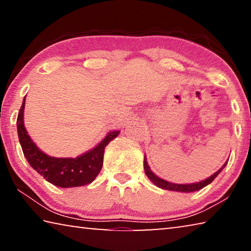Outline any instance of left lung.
Segmentation results:
<instances>
[{
  "mask_svg": "<svg viewBox=\"0 0 251 251\" xmlns=\"http://www.w3.org/2000/svg\"><path fill=\"white\" fill-rule=\"evenodd\" d=\"M227 163H228V160L223 165L222 168L218 169V171L216 172L214 175H211L210 177H208L207 179L201 180V181H199V182H194V184H174V182H169L167 180L161 179V178H159L158 176H156L155 174L151 171V168H150V166H148V164H147L146 156H145V158H144V169H145V174L147 175V177L150 178L152 184H155L157 187H159V188L167 189V190H173V192L193 193V192H196V190H199V189L203 188V187H206L207 185H209L210 182L219 175L220 172H222L223 169L226 167Z\"/></svg>",
  "mask_w": 251,
  "mask_h": 251,
  "instance_id": "1",
  "label": "left lung"
}]
</instances>
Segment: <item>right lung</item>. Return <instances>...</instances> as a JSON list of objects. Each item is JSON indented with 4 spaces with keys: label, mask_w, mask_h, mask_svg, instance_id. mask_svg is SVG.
I'll list each match as a JSON object with an SVG mask.
<instances>
[{
    "label": "right lung",
    "mask_w": 251,
    "mask_h": 251,
    "mask_svg": "<svg viewBox=\"0 0 251 251\" xmlns=\"http://www.w3.org/2000/svg\"><path fill=\"white\" fill-rule=\"evenodd\" d=\"M25 97L18 115V134L23 154L33 169L50 184L63 188L84 186L95 179L103 167L105 147L117 137L120 130H113L99 145L76 158H57L44 154L29 137L24 126Z\"/></svg>",
    "instance_id": "right-lung-1"
}]
</instances>
